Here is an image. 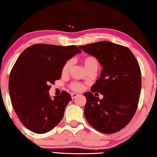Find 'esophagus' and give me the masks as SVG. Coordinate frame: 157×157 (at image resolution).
<instances>
[{
	"label": "esophagus",
	"instance_id": "esophagus-1",
	"mask_svg": "<svg viewBox=\"0 0 157 157\" xmlns=\"http://www.w3.org/2000/svg\"><path fill=\"white\" fill-rule=\"evenodd\" d=\"M71 98H76V96H78V94H76V93H71Z\"/></svg>",
	"mask_w": 157,
	"mask_h": 157
}]
</instances>
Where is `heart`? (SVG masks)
Returning <instances> with one entry per match:
<instances>
[{
  "label": "heart",
  "instance_id": "obj_1",
  "mask_svg": "<svg viewBox=\"0 0 157 157\" xmlns=\"http://www.w3.org/2000/svg\"><path fill=\"white\" fill-rule=\"evenodd\" d=\"M82 62L83 63V66L86 70V71H89L91 70H98V66H99V63L96 58L92 56H87L84 58H83ZM73 65V61L72 60H68L67 61H66V63H64V65L62 67V74H67ZM71 89L74 90V91H81L83 89V86L81 83L74 82L71 83Z\"/></svg>",
  "mask_w": 157,
  "mask_h": 157
}]
</instances>
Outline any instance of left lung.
<instances>
[{"mask_svg":"<svg viewBox=\"0 0 157 157\" xmlns=\"http://www.w3.org/2000/svg\"><path fill=\"white\" fill-rule=\"evenodd\" d=\"M94 56L103 69L100 78L86 92V119L98 132L113 134L125 127L136 112L141 88L139 63L127 47L109 41L79 46ZM104 96L99 100L93 94Z\"/></svg>","mask_w":157,"mask_h":157,"instance_id":"8db88e82","label":"left lung"}]
</instances>
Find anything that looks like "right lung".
Returning <instances> with one entry per match:
<instances>
[{"mask_svg": "<svg viewBox=\"0 0 157 157\" xmlns=\"http://www.w3.org/2000/svg\"><path fill=\"white\" fill-rule=\"evenodd\" d=\"M79 53L76 46L38 44L19 56L10 71L8 89L12 106L28 129L44 134L63 119L71 96L63 91L51 99L48 91L61 78L66 61Z\"/></svg>", "mask_w": 157, "mask_h": 157, "instance_id": "add662e5", "label": "right lung"}]
</instances>
